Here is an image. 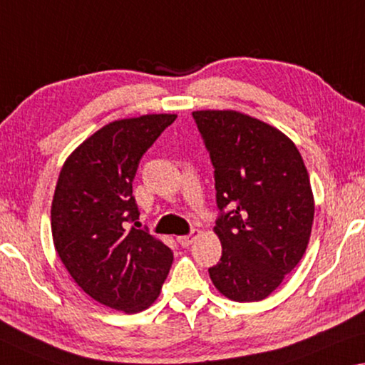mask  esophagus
Returning <instances> with one entry per match:
<instances>
[{
    "label": "esophagus",
    "instance_id": "obj_1",
    "mask_svg": "<svg viewBox=\"0 0 365 365\" xmlns=\"http://www.w3.org/2000/svg\"><path fill=\"white\" fill-rule=\"evenodd\" d=\"M199 237V230H192L189 235H182V237H178V243L182 246V248H187V246L192 245V241Z\"/></svg>",
    "mask_w": 365,
    "mask_h": 365
}]
</instances>
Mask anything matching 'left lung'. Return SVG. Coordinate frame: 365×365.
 <instances>
[{
	"mask_svg": "<svg viewBox=\"0 0 365 365\" xmlns=\"http://www.w3.org/2000/svg\"><path fill=\"white\" fill-rule=\"evenodd\" d=\"M210 155L220 215L222 257L209 269L218 292L259 302L304 256L315 202L302 155L290 138L237 110H195Z\"/></svg>",
	"mask_w": 365,
	"mask_h": 365,
	"instance_id": "obj_1",
	"label": "left lung"
}]
</instances>
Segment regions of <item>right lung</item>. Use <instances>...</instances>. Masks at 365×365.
Returning a JSON list of instances; mask_svg holds the SVG:
<instances>
[{"label": "right lung", "instance_id": "obj_1", "mask_svg": "<svg viewBox=\"0 0 365 365\" xmlns=\"http://www.w3.org/2000/svg\"><path fill=\"white\" fill-rule=\"evenodd\" d=\"M175 120V114H150L110 122L60 171L50 212L55 250L75 282L114 310L148 308L173 264V251L138 228L132 181L145 151Z\"/></svg>", "mask_w": 365, "mask_h": 365}]
</instances>
